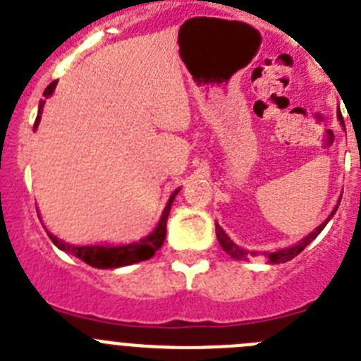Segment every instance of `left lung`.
Segmentation results:
<instances>
[{"label":"left lung","instance_id":"left-lung-1","mask_svg":"<svg viewBox=\"0 0 361 361\" xmlns=\"http://www.w3.org/2000/svg\"><path fill=\"white\" fill-rule=\"evenodd\" d=\"M338 119H340V123H342V126H343V119H342V114H340V111H338ZM336 209H338V206L333 209V213L329 215V219L325 220V222H322V224L318 226L314 231L309 233L307 237L302 238L298 244L291 245V247H283V250L273 251V253H267L266 251V253H264V257H267V260H269L271 264H282V262H288V260H291V258H295L296 255L302 253V251L305 250V245L311 244V242L314 240L318 235H320V231L325 228V224L329 222L331 216L334 215V212H336ZM215 228H216V238H219V244L222 245V250H224L231 258H235V260H250V257H255V255H257V251H247V250H244V247H240V245L235 244V242H233L231 238L226 235V231L220 228L219 224H215Z\"/></svg>","mask_w":361,"mask_h":361}]
</instances>
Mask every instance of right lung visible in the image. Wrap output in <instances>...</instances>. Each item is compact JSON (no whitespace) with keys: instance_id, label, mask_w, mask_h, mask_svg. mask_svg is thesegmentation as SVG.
Returning a JSON list of instances; mask_svg holds the SVG:
<instances>
[{"instance_id":"right-lung-1","label":"right lung","mask_w":361,"mask_h":361,"mask_svg":"<svg viewBox=\"0 0 361 361\" xmlns=\"http://www.w3.org/2000/svg\"><path fill=\"white\" fill-rule=\"evenodd\" d=\"M57 81L50 82L47 88H44L43 95L44 97H50L56 88ZM44 101L39 103V110H37L36 123H34V128L39 126L41 121V111H43ZM178 193V190L173 191V195L170 197L168 204H166L164 212H162L161 220H159L155 231L149 233L148 237L141 238L139 242H133V244H124V245H72L66 244V242L59 240L57 237H54L52 233H49L50 240L63 251H68L73 257L81 258L82 262H86L88 266L97 267V269H114V267H123L130 266V264L141 262V260H148L155 255V251L161 250L162 242L166 238V222H168V215H170L171 202H173L175 195Z\"/></svg>"}]
</instances>
